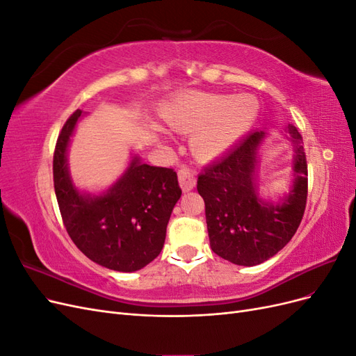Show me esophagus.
<instances>
[{
	"label": "esophagus",
	"mask_w": 356,
	"mask_h": 356,
	"mask_svg": "<svg viewBox=\"0 0 356 356\" xmlns=\"http://www.w3.org/2000/svg\"><path fill=\"white\" fill-rule=\"evenodd\" d=\"M178 179L182 191H190L196 186L195 174H193V170H190L188 168H181L178 170Z\"/></svg>",
	"instance_id": "obj_1"
}]
</instances>
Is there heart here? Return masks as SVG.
<instances>
[{
	"label": "heart",
	"mask_w": 356,
	"mask_h": 356,
	"mask_svg": "<svg viewBox=\"0 0 356 356\" xmlns=\"http://www.w3.org/2000/svg\"><path fill=\"white\" fill-rule=\"evenodd\" d=\"M258 102L250 95L207 92L182 93L160 115L179 132H193L191 148L200 159L220 157L238 144L258 117Z\"/></svg>",
	"instance_id": "heart-1"
}]
</instances>
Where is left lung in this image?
I'll use <instances>...</instances> for the list:
<instances>
[{
  "label": "left lung",
  "instance_id": "1",
  "mask_svg": "<svg viewBox=\"0 0 356 356\" xmlns=\"http://www.w3.org/2000/svg\"><path fill=\"white\" fill-rule=\"evenodd\" d=\"M285 132L294 149V179L277 203L258 196V149L267 135L264 131L248 135L197 178L212 251L233 264L264 263L291 241L303 218L307 200L303 138L294 124H288Z\"/></svg>",
  "mask_w": 356,
  "mask_h": 356
}]
</instances>
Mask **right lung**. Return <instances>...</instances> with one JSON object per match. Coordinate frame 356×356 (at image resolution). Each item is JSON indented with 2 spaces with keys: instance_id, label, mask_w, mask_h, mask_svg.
Returning <instances> with one entry per match:
<instances>
[{
  "instance_id": "right-lung-1",
  "label": "right lung",
  "mask_w": 356,
  "mask_h": 356,
  "mask_svg": "<svg viewBox=\"0 0 356 356\" xmlns=\"http://www.w3.org/2000/svg\"><path fill=\"white\" fill-rule=\"evenodd\" d=\"M83 115L63 124L53 156V182L63 225L79 250L96 264L136 272L160 254L172 209L181 197L174 169L149 166L134 156L131 165L102 195L80 193L68 169V145Z\"/></svg>"
}]
</instances>
